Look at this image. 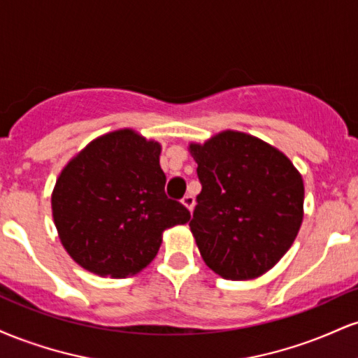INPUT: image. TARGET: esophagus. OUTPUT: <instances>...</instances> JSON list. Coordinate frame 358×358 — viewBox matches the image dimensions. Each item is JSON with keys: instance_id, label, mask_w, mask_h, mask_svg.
Masks as SVG:
<instances>
[{"instance_id": "esophagus-1", "label": "esophagus", "mask_w": 358, "mask_h": 358, "mask_svg": "<svg viewBox=\"0 0 358 358\" xmlns=\"http://www.w3.org/2000/svg\"><path fill=\"white\" fill-rule=\"evenodd\" d=\"M182 203L188 208V210L192 212L193 210V205H195V199H193V195H190V193H188V195H185L183 199H182Z\"/></svg>"}]
</instances>
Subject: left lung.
<instances>
[{
    "label": "left lung",
    "instance_id": "left-lung-1",
    "mask_svg": "<svg viewBox=\"0 0 358 358\" xmlns=\"http://www.w3.org/2000/svg\"><path fill=\"white\" fill-rule=\"evenodd\" d=\"M190 153L202 185L190 229L205 264L232 281L261 276L301 227V175L276 148L237 131L190 145Z\"/></svg>",
    "mask_w": 358,
    "mask_h": 358
}]
</instances>
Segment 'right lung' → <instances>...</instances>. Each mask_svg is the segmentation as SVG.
Segmentation results:
<instances>
[{
  "label": "right lung",
  "instance_id": "add662e5",
  "mask_svg": "<svg viewBox=\"0 0 358 358\" xmlns=\"http://www.w3.org/2000/svg\"><path fill=\"white\" fill-rule=\"evenodd\" d=\"M162 146L131 129L94 139L64 168L52 195L65 250L99 276L126 278L158 254L165 229L190 220L165 193Z\"/></svg>",
  "mask_w": 358,
  "mask_h": 358
}]
</instances>
